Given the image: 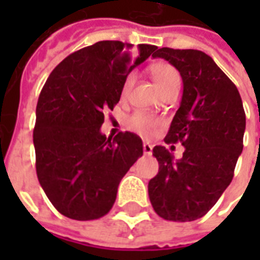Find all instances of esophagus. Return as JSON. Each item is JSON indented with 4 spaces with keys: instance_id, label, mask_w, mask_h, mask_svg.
Returning <instances> with one entry per match:
<instances>
[{
    "instance_id": "esophagus-1",
    "label": "esophagus",
    "mask_w": 260,
    "mask_h": 260,
    "mask_svg": "<svg viewBox=\"0 0 260 260\" xmlns=\"http://www.w3.org/2000/svg\"><path fill=\"white\" fill-rule=\"evenodd\" d=\"M152 150H153V146L149 143V142H145L143 143V152L145 154H152Z\"/></svg>"
}]
</instances>
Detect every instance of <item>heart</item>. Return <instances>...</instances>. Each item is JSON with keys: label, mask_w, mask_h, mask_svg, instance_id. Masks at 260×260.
Segmentation results:
<instances>
[{"label": "heart", "mask_w": 260, "mask_h": 260, "mask_svg": "<svg viewBox=\"0 0 260 260\" xmlns=\"http://www.w3.org/2000/svg\"><path fill=\"white\" fill-rule=\"evenodd\" d=\"M150 74H152L153 79L156 80V83L158 87L161 89L164 94L169 93L170 90H173L175 87H180L181 85V76L180 72L173 67L171 64L167 62H157L150 67ZM135 83V74L131 72L125 76L124 82H122V87H121V93L122 96H126L129 93L131 87ZM128 128L132 131L138 132L142 136H152L158 126L161 125V119L152 115V114L138 113L132 114L128 118Z\"/></svg>", "instance_id": "1"}]
</instances>
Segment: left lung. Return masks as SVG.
I'll use <instances>...</instances> for the list:
<instances>
[{"label":"left lung","mask_w":260,"mask_h":260,"mask_svg":"<svg viewBox=\"0 0 260 260\" xmlns=\"http://www.w3.org/2000/svg\"><path fill=\"white\" fill-rule=\"evenodd\" d=\"M180 72L184 91L166 143L181 142L180 160L154 146L157 175L149 181L154 212L170 221H193L212 209L234 177L242 153L245 111L240 91L212 57L199 50L158 48Z\"/></svg>","instance_id":"8db88e82"}]
</instances>
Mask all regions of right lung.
Here are the masks:
<instances>
[{
    "instance_id": "add662e5",
    "label": "right lung",
    "mask_w": 260,
    "mask_h": 260,
    "mask_svg": "<svg viewBox=\"0 0 260 260\" xmlns=\"http://www.w3.org/2000/svg\"><path fill=\"white\" fill-rule=\"evenodd\" d=\"M97 42L59 62L43 86L33 143L43 191L61 214L96 220L113 207L119 181L143 154L142 139L103 135L104 113L119 102L125 76L156 50L152 44Z\"/></svg>"
}]
</instances>
